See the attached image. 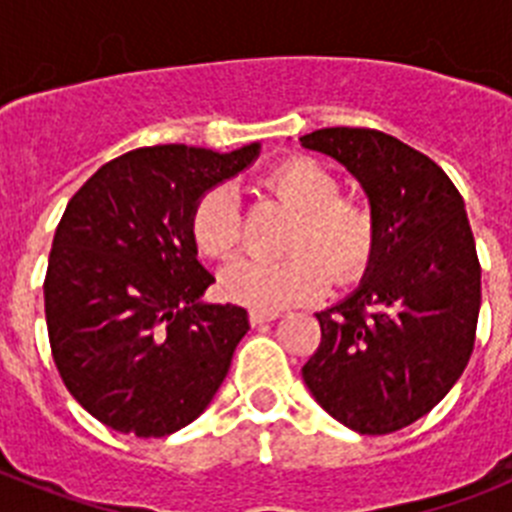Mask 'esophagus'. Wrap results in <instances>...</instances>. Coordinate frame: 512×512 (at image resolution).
Wrapping results in <instances>:
<instances>
[{
	"instance_id": "1",
	"label": "esophagus",
	"mask_w": 512,
	"mask_h": 512,
	"mask_svg": "<svg viewBox=\"0 0 512 512\" xmlns=\"http://www.w3.org/2000/svg\"><path fill=\"white\" fill-rule=\"evenodd\" d=\"M277 318H279L277 310H256V307H253V310L248 312V320H251V325L269 323V320H277Z\"/></svg>"
}]
</instances>
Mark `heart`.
<instances>
[{"instance_id": "heart-1", "label": "heart", "mask_w": 512, "mask_h": 512, "mask_svg": "<svg viewBox=\"0 0 512 512\" xmlns=\"http://www.w3.org/2000/svg\"><path fill=\"white\" fill-rule=\"evenodd\" d=\"M264 187L297 210L287 235L284 259L241 256L225 266L223 295L256 310L310 302L328 279L346 284L366 269L377 238L372 207L356 197H341L338 176L315 158L295 156L264 176ZM192 238L205 256L228 259L241 246L243 217L230 187H212L192 212Z\"/></svg>"}]
</instances>
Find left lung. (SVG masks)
Returning <instances> with one entry per match:
<instances>
[{
  "label": "left lung",
  "instance_id": "8db88e82",
  "mask_svg": "<svg viewBox=\"0 0 512 512\" xmlns=\"http://www.w3.org/2000/svg\"><path fill=\"white\" fill-rule=\"evenodd\" d=\"M364 187L377 238L354 295L323 312L318 351L302 366L320 408L364 436L431 413L474 348L482 269L459 189L408 143L369 128L302 135Z\"/></svg>",
  "mask_w": 512,
  "mask_h": 512
}]
</instances>
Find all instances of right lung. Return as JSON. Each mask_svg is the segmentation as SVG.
<instances>
[{"label": "right lung", "instance_id": "add662e5", "mask_svg": "<svg viewBox=\"0 0 512 512\" xmlns=\"http://www.w3.org/2000/svg\"><path fill=\"white\" fill-rule=\"evenodd\" d=\"M259 148H135L66 205L43 284L48 338L74 400L112 431L169 436L220 390L248 315L202 302L215 277L189 223L202 194Z\"/></svg>", "mask_w": 512, "mask_h": 512}]
</instances>
